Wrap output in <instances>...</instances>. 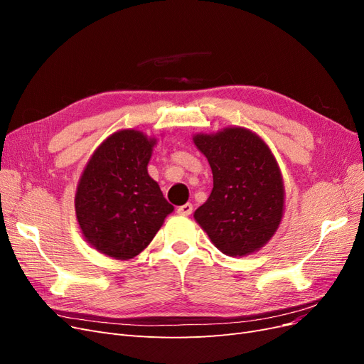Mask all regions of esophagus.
<instances>
[{"mask_svg":"<svg viewBox=\"0 0 364 364\" xmlns=\"http://www.w3.org/2000/svg\"><path fill=\"white\" fill-rule=\"evenodd\" d=\"M191 213H193V205L191 203H185V205L178 208V214H181V215H191Z\"/></svg>","mask_w":364,"mask_h":364,"instance_id":"34e87169","label":"esophagus"}]
</instances>
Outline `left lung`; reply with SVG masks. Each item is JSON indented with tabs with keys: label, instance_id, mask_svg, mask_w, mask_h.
<instances>
[{
	"label": "left lung",
	"instance_id": "1",
	"mask_svg": "<svg viewBox=\"0 0 364 364\" xmlns=\"http://www.w3.org/2000/svg\"><path fill=\"white\" fill-rule=\"evenodd\" d=\"M193 142L208 159L214 182L194 220L225 255L258 252L284 217L285 188L277 158L266 141L246 127L196 134Z\"/></svg>",
	"mask_w": 364,
	"mask_h": 364
}]
</instances>
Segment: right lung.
I'll list each match as a JSON object with an SVG mask.
<instances>
[{
    "mask_svg": "<svg viewBox=\"0 0 364 364\" xmlns=\"http://www.w3.org/2000/svg\"><path fill=\"white\" fill-rule=\"evenodd\" d=\"M156 144L144 132L121 129L85 165L74 197L75 217L85 240L106 257L135 258L174 211L147 171Z\"/></svg>",
    "mask_w": 364,
    "mask_h": 364,
    "instance_id": "obj_1",
    "label": "right lung"
}]
</instances>
